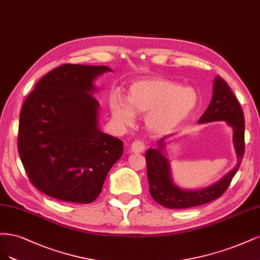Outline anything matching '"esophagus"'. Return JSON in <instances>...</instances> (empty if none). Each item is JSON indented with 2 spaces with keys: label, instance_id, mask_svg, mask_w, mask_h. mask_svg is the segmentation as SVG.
Returning <instances> with one entry per match:
<instances>
[{
  "label": "esophagus",
  "instance_id": "esophagus-1",
  "mask_svg": "<svg viewBox=\"0 0 260 260\" xmlns=\"http://www.w3.org/2000/svg\"><path fill=\"white\" fill-rule=\"evenodd\" d=\"M146 147H147L146 142L141 141V140H136V141L133 142V145L131 147V150H132L134 153H141V152L145 151Z\"/></svg>",
  "mask_w": 260,
  "mask_h": 260
}]
</instances>
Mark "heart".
<instances>
[{
    "instance_id": "obj_1",
    "label": "heart",
    "mask_w": 260,
    "mask_h": 260,
    "mask_svg": "<svg viewBox=\"0 0 260 260\" xmlns=\"http://www.w3.org/2000/svg\"><path fill=\"white\" fill-rule=\"evenodd\" d=\"M198 105L199 97L193 88L169 80L150 79L133 83L128 102L120 95L113 96L110 109L113 118L123 125H132L135 113L147 115L149 129L164 135L186 122Z\"/></svg>"
}]
</instances>
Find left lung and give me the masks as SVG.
<instances>
[{"instance_id": "1", "label": "left lung", "mask_w": 260, "mask_h": 260, "mask_svg": "<svg viewBox=\"0 0 260 260\" xmlns=\"http://www.w3.org/2000/svg\"><path fill=\"white\" fill-rule=\"evenodd\" d=\"M213 121H225L233 128V144L238 154L237 166L211 187L199 191L181 190L172 181L169 161L162 153L165 145V137H163L158 141L157 148L148 149L146 152L149 190L155 202L172 209L189 208L212 202L220 198L228 189L244 155L245 121L237 97L232 93L228 83L219 75L215 78L212 102L200 118L199 123Z\"/></svg>"}]
</instances>
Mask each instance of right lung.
Wrapping results in <instances>:
<instances>
[{"label":"right lung","instance_id":"add662e5","mask_svg":"<svg viewBox=\"0 0 260 260\" xmlns=\"http://www.w3.org/2000/svg\"><path fill=\"white\" fill-rule=\"evenodd\" d=\"M106 66L64 63L46 73L20 112L18 152L32 185L63 202L90 203L123 153V142L98 128L91 95Z\"/></svg>","mask_w":260,"mask_h":260}]
</instances>
